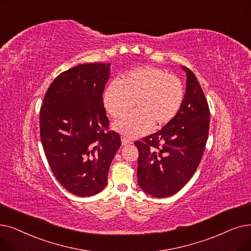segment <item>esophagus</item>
<instances>
[{
    "instance_id": "obj_1",
    "label": "esophagus",
    "mask_w": 251,
    "mask_h": 251,
    "mask_svg": "<svg viewBox=\"0 0 251 251\" xmlns=\"http://www.w3.org/2000/svg\"><path fill=\"white\" fill-rule=\"evenodd\" d=\"M133 144V141L128 137H122V146H128Z\"/></svg>"
}]
</instances>
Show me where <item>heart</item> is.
<instances>
[{
	"mask_svg": "<svg viewBox=\"0 0 251 251\" xmlns=\"http://www.w3.org/2000/svg\"><path fill=\"white\" fill-rule=\"evenodd\" d=\"M180 80L165 71L151 67L139 68L112 81L102 94L106 112L121 118L134 105L136 110L116 121L114 129L134 137L150 132L152 126L162 127L176 118L183 101Z\"/></svg>",
	"mask_w": 251,
	"mask_h": 251,
	"instance_id": "obj_1",
	"label": "heart"
}]
</instances>
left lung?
Segmentation results:
<instances>
[{
    "label": "left lung",
    "instance_id": "1",
    "mask_svg": "<svg viewBox=\"0 0 251 251\" xmlns=\"http://www.w3.org/2000/svg\"><path fill=\"white\" fill-rule=\"evenodd\" d=\"M182 70L187 88L178 114L160 131L134 143L139 152L138 186L156 198L174 195L190 180L208 138V103L194 73Z\"/></svg>",
    "mask_w": 251,
    "mask_h": 251
}]
</instances>
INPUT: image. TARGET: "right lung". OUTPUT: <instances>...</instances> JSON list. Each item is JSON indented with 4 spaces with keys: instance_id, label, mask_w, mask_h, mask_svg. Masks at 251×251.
Wrapping results in <instances>:
<instances>
[{
    "instance_id": "right-lung-1",
    "label": "right lung",
    "mask_w": 251,
    "mask_h": 251,
    "mask_svg": "<svg viewBox=\"0 0 251 251\" xmlns=\"http://www.w3.org/2000/svg\"><path fill=\"white\" fill-rule=\"evenodd\" d=\"M111 63H84L61 73L48 88L40 111V135L54 176L70 193L101 192L121 138L105 131L102 102Z\"/></svg>"
}]
</instances>
